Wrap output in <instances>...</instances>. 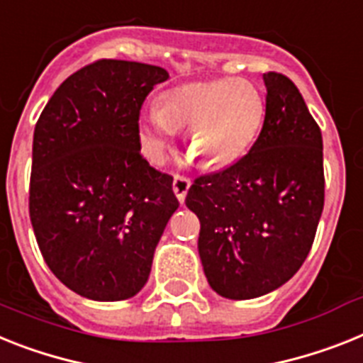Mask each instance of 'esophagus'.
<instances>
[{"label": "esophagus", "instance_id": "obj_1", "mask_svg": "<svg viewBox=\"0 0 363 363\" xmlns=\"http://www.w3.org/2000/svg\"><path fill=\"white\" fill-rule=\"evenodd\" d=\"M188 188H190V179L177 173V175L173 177V191H175L177 199L181 201V203H184V199H186Z\"/></svg>", "mask_w": 363, "mask_h": 363}]
</instances>
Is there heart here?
<instances>
[{"mask_svg":"<svg viewBox=\"0 0 363 363\" xmlns=\"http://www.w3.org/2000/svg\"><path fill=\"white\" fill-rule=\"evenodd\" d=\"M264 97L249 81L219 79L182 84L151 106L138 125L140 145L153 164H162L177 129L188 127V151L203 167H223L245 153L260 129Z\"/></svg>","mask_w":363,"mask_h":363,"instance_id":"heart-1","label":"heart"}]
</instances>
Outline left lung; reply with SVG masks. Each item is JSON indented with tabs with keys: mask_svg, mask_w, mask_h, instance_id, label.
I'll return each instance as SVG.
<instances>
[{
	"mask_svg": "<svg viewBox=\"0 0 363 363\" xmlns=\"http://www.w3.org/2000/svg\"><path fill=\"white\" fill-rule=\"evenodd\" d=\"M264 83L255 144L230 166L197 177L186 196L201 221L208 284L236 301L269 294L299 271L325 205L321 129L291 79L267 72Z\"/></svg>",
	"mask_w": 363,
	"mask_h": 363,
	"instance_id": "left-lung-1",
	"label": "left lung"
}]
</instances>
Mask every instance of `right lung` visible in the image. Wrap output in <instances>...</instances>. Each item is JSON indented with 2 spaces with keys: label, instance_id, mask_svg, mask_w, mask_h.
<instances>
[{
  "label": "right lung",
  "instance_id": "add662e5",
  "mask_svg": "<svg viewBox=\"0 0 363 363\" xmlns=\"http://www.w3.org/2000/svg\"><path fill=\"white\" fill-rule=\"evenodd\" d=\"M167 77L160 66L96 60L55 90L36 121L29 186L36 243L53 275L86 299L138 294L179 208L173 177L140 153V111Z\"/></svg>",
  "mask_w": 363,
  "mask_h": 363
}]
</instances>
